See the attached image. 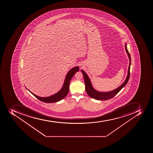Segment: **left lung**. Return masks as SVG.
<instances>
[{"label":"left lung","instance_id":"obj_1","mask_svg":"<svg viewBox=\"0 0 153 153\" xmlns=\"http://www.w3.org/2000/svg\"><path fill=\"white\" fill-rule=\"evenodd\" d=\"M125 47L129 59H130V63H129L128 71L127 76L126 79L125 80L124 83L115 90L107 92H100L97 91L96 90H95L92 86L89 77L87 75V74L85 73L83 70H81V72L83 74L84 78L85 91L87 92L88 95L90 97L93 98L95 100H109V99H111L112 97H114L116 94H118V93L120 91V90L123 87H125V85L127 84V83L129 81V78H130V66H131V59L130 53L127 48L126 44L125 45Z\"/></svg>","mask_w":153,"mask_h":153}]
</instances>
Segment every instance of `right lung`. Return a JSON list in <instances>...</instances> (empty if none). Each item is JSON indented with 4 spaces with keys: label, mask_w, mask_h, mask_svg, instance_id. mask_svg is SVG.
<instances>
[{
    "label": "right lung",
    "mask_w": 153,
    "mask_h": 153,
    "mask_svg": "<svg viewBox=\"0 0 153 153\" xmlns=\"http://www.w3.org/2000/svg\"><path fill=\"white\" fill-rule=\"evenodd\" d=\"M79 68L78 66H76L75 68L71 69L66 75L64 85H63V87L56 94L52 95L51 96L45 97H40L37 96V95L34 94L30 91L28 90L37 99L42 101L43 102L53 103L58 102L62 99H64L66 96V95H68L69 92V83H70V81L74 75H75V74L77 71H79Z\"/></svg>",
    "instance_id": "1"
}]
</instances>
